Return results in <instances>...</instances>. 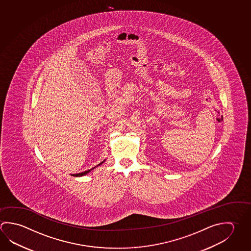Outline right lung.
<instances>
[{
    "label": "right lung",
    "instance_id": "add662e5",
    "mask_svg": "<svg viewBox=\"0 0 251 251\" xmlns=\"http://www.w3.org/2000/svg\"><path fill=\"white\" fill-rule=\"evenodd\" d=\"M104 162H105V160H103V161H102L101 163H100V164H99V165H98V166H96V167H93V168H92V169H90V170H87V171L83 172V173H79V174H75V175H72V176H75V177H77V176H78V177H80V176H85V175H87V174H89V173H90V172L93 171V169H94V168H96V167H99V166H100V165H102V164H103V163H104Z\"/></svg>",
    "mask_w": 251,
    "mask_h": 251
}]
</instances>
